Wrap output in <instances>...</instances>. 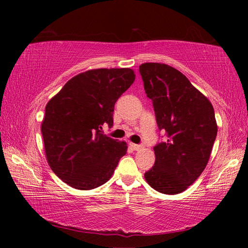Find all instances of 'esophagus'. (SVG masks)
<instances>
[{
  "mask_svg": "<svg viewBox=\"0 0 248 248\" xmlns=\"http://www.w3.org/2000/svg\"><path fill=\"white\" fill-rule=\"evenodd\" d=\"M130 148H131V149H132V150H134V151H139V150H142V149H143V145H141V144L130 143Z\"/></svg>",
  "mask_w": 248,
  "mask_h": 248,
  "instance_id": "esophagus-1",
  "label": "esophagus"
}]
</instances>
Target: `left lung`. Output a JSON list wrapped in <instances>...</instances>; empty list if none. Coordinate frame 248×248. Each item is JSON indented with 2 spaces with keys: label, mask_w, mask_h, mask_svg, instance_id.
<instances>
[{
  "label": "left lung",
  "mask_w": 248,
  "mask_h": 248,
  "mask_svg": "<svg viewBox=\"0 0 248 248\" xmlns=\"http://www.w3.org/2000/svg\"><path fill=\"white\" fill-rule=\"evenodd\" d=\"M144 91L152 100L159 130L167 139L154 146L155 163L146 182L158 192L186 190L208 164L217 127L209 99L185 75L163 63L139 66Z\"/></svg>",
  "instance_id": "obj_1"
}]
</instances>
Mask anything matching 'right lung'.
Segmentation results:
<instances>
[{"label":"right lung","instance_id":"obj_1","mask_svg":"<svg viewBox=\"0 0 248 248\" xmlns=\"http://www.w3.org/2000/svg\"><path fill=\"white\" fill-rule=\"evenodd\" d=\"M131 69H97L77 75L49 100L41 124L46 156L59 178L90 190L114 174L128 145L103 133L114 124L115 104L133 83Z\"/></svg>","mask_w":248,"mask_h":248}]
</instances>
